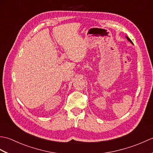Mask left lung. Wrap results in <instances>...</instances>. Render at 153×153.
<instances>
[{"label": "left lung", "instance_id": "8db88e82", "mask_svg": "<svg viewBox=\"0 0 153 153\" xmlns=\"http://www.w3.org/2000/svg\"><path fill=\"white\" fill-rule=\"evenodd\" d=\"M126 39H128L129 42H130V43H131V44H133V45H134V43H133V42L131 41V39H129L128 37H127V36H126Z\"/></svg>", "mask_w": 153, "mask_h": 153}]
</instances>
